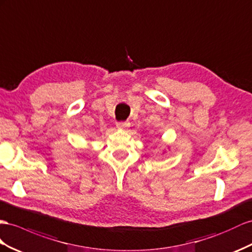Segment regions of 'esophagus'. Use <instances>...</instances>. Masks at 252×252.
<instances>
[{
  "mask_svg": "<svg viewBox=\"0 0 252 252\" xmlns=\"http://www.w3.org/2000/svg\"><path fill=\"white\" fill-rule=\"evenodd\" d=\"M116 126L120 128V130H124V128H126L127 126V124H126V122L119 121V122H116Z\"/></svg>",
  "mask_w": 252,
  "mask_h": 252,
  "instance_id": "1",
  "label": "esophagus"
}]
</instances>
